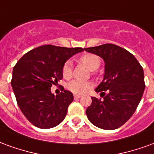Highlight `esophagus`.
Returning a JSON list of instances; mask_svg holds the SVG:
<instances>
[{
    "mask_svg": "<svg viewBox=\"0 0 154 154\" xmlns=\"http://www.w3.org/2000/svg\"><path fill=\"white\" fill-rule=\"evenodd\" d=\"M81 97H82V96H80V95H74V98L75 99H79Z\"/></svg>",
    "mask_w": 154,
    "mask_h": 154,
    "instance_id": "obj_1",
    "label": "esophagus"
}]
</instances>
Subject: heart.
I'll use <instances>...</instances> for the list:
<instances>
[{"label": "heart", "mask_w": 154, "mask_h": 154, "mask_svg": "<svg viewBox=\"0 0 154 154\" xmlns=\"http://www.w3.org/2000/svg\"><path fill=\"white\" fill-rule=\"evenodd\" d=\"M79 60L82 64L90 71L97 70L100 67V58L97 55L91 54H87L80 57ZM72 63L70 61H67L64 63L63 67V76L64 78L68 79L72 77ZM91 83L84 82L80 81H72L68 83L67 88L75 94H83L90 89Z\"/></svg>", "instance_id": "1"}]
</instances>
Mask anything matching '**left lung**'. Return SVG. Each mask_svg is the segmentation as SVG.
Listing matches in <instances>:
<instances>
[{"instance_id":"obj_1","label":"left lung","mask_w":154,"mask_h":154,"mask_svg":"<svg viewBox=\"0 0 154 154\" xmlns=\"http://www.w3.org/2000/svg\"><path fill=\"white\" fill-rule=\"evenodd\" d=\"M84 49L105 63L103 80L95 89L103 94V100L91 97L92 102L86 110L87 118L100 129H117L132 116L141 100L145 88L143 67L132 54L115 44Z\"/></svg>"}]
</instances>
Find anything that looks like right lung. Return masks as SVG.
<instances>
[{
	"label": "right lung",
	"mask_w": 154,
	"mask_h": 154,
	"mask_svg": "<svg viewBox=\"0 0 154 154\" xmlns=\"http://www.w3.org/2000/svg\"><path fill=\"white\" fill-rule=\"evenodd\" d=\"M82 48L44 45L32 49L13 68L11 87L22 113L40 129L58 125L66 117L73 95L65 90L54 96L53 84L63 78V67Z\"/></svg>",
	"instance_id": "right-lung-1"
}]
</instances>
